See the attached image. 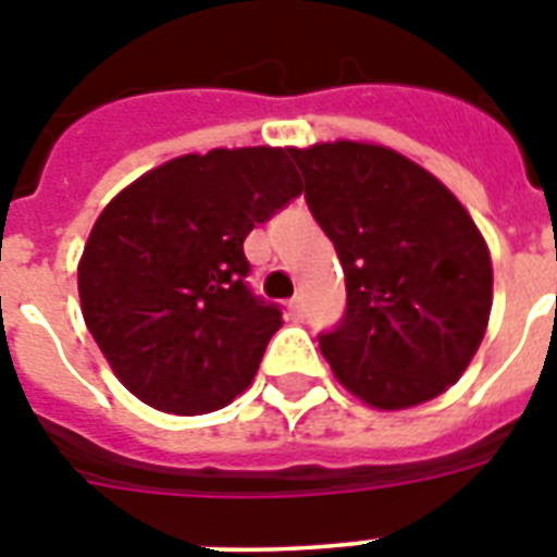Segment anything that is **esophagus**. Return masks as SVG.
I'll return each instance as SVG.
<instances>
[{"instance_id":"obj_1","label":"esophagus","mask_w":557,"mask_h":557,"mask_svg":"<svg viewBox=\"0 0 557 557\" xmlns=\"http://www.w3.org/2000/svg\"><path fill=\"white\" fill-rule=\"evenodd\" d=\"M288 314H292L295 321H304V297H295V300H288Z\"/></svg>"}]
</instances>
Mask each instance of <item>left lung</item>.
Here are the masks:
<instances>
[{
  "label": "left lung",
  "instance_id": "1",
  "mask_svg": "<svg viewBox=\"0 0 557 557\" xmlns=\"http://www.w3.org/2000/svg\"><path fill=\"white\" fill-rule=\"evenodd\" d=\"M288 156L347 277V314L321 335L341 387L375 410L442 396L492 314V253L466 205L381 144L341 138Z\"/></svg>",
  "mask_w": 557,
  "mask_h": 557
}]
</instances>
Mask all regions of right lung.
Masks as SVG:
<instances>
[{
    "mask_svg": "<svg viewBox=\"0 0 557 557\" xmlns=\"http://www.w3.org/2000/svg\"><path fill=\"white\" fill-rule=\"evenodd\" d=\"M304 193L283 147L187 152L117 193L77 262L83 321L117 381L199 416L251 387L280 309L245 286L253 225Z\"/></svg>",
    "mask_w": 557,
    "mask_h": 557,
    "instance_id": "obj_1",
    "label": "right lung"
}]
</instances>
